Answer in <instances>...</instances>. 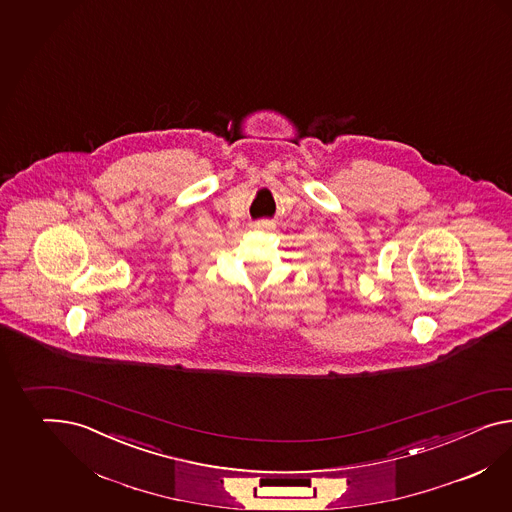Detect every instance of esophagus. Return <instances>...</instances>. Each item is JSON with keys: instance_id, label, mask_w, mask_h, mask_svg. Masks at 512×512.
Here are the masks:
<instances>
[{"instance_id": "34e87169", "label": "esophagus", "mask_w": 512, "mask_h": 512, "mask_svg": "<svg viewBox=\"0 0 512 512\" xmlns=\"http://www.w3.org/2000/svg\"><path fill=\"white\" fill-rule=\"evenodd\" d=\"M254 228H258V230H273L275 224L271 223V221H258V223H254Z\"/></svg>"}]
</instances>
